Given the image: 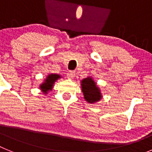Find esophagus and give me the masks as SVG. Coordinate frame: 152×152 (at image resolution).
I'll use <instances>...</instances> for the list:
<instances>
[{
    "label": "esophagus",
    "instance_id": "obj_1",
    "mask_svg": "<svg viewBox=\"0 0 152 152\" xmlns=\"http://www.w3.org/2000/svg\"><path fill=\"white\" fill-rule=\"evenodd\" d=\"M67 77L69 79H73L75 77V72H68V75H67Z\"/></svg>",
    "mask_w": 152,
    "mask_h": 152
}]
</instances>
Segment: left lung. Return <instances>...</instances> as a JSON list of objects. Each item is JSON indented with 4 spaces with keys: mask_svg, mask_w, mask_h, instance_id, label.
<instances>
[{
    "mask_svg": "<svg viewBox=\"0 0 152 152\" xmlns=\"http://www.w3.org/2000/svg\"><path fill=\"white\" fill-rule=\"evenodd\" d=\"M81 91L84 94V98L89 103H95L102 99V94L96 83L92 77H88L80 81Z\"/></svg>",
    "mask_w": 152,
    "mask_h": 152,
    "instance_id": "obj_1",
    "label": "left lung"
}]
</instances>
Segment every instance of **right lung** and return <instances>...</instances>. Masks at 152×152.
I'll return each instance as SVG.
<instances>
[{"label": "right lung", "instance_id": "add662e5", "mask_svg": "<svg viewBox=\"0 0 152 152\" xmlns=\"http://www.w3.org/2000/svg\"><path fill=\"white\" fill-rule=\"evenodd\" d=\"M61 77V75H57V74H49L46 78L44 80L43 82L39 85V89L44 94H47L48 92L52 90L55 82Z\"/></svg>", "mask_w": 152, "mask_h": 152}]
</instances>
